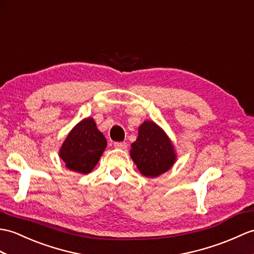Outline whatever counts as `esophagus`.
I'll list each match as a JSON object with an SVG mask.
<instances>
[{"label":"esophagus","instance_id":"obj_1","mask_svg":"<svg viewBox=\"0 0 254 254\" xmlns=\"http://www.w3.org/2000/svg\"><path fill=\"white\" fill-rule=\"evenodd\" d=\"M114 146L116 148H119V149H127V144L126 141H116L114 143Z\"/></svg>","mask_w":254,"mask_h":254}]
</instances>
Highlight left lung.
Returning <instances> with one entry per match:
<instances>
[{"instance_id":"obj_1","label":"left lung","mask_w":254,"mask_h":254,"mask_svg":"<svg viewBox=\"0 0 254 254\" xmlns=\"http://www.w3.org/2000/svg\"><path fill=\"white\" fill-rule=\"evenodd\" d=\"M131 157L139 172L147 178L167 172L175 161L171 140L152 121H145L139 127L138 137L132 144Z\"/></svg>"}]
</instances>
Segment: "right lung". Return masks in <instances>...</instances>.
<instances>
[{
	"instance_id": "add662e5",
	"label": "right lung",
	"mask_w": 254,
	"mask_h": 254,
	"mask_svg": "<svg viewBox=\"0 0 254 254\" xmlns=\"http://www.w3.org/2000/svg\"><path fill=\"white\" fill-rule=\"evenodd\" d=\"M107 141L92 118L82 120L64 141L60 156L66 167L82 174L90 173L104 152Z\"/></svg>"
}]
</instances>
